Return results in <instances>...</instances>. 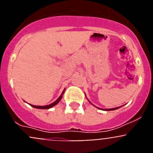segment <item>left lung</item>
<instances>
[{
    "mask_svg": "<svg viewBox=\"0 0 153 153\" xmlns=\"http://www.w3.org/2000/svg\"><path fill=\"white\" fill-rule=\"evenodd\" d=\"M88 101H89V100H88ZM89 102L91 104H92V103L90 102V101H89ZM92 105H93V104H92ZM93 106H95V105H93ZM121 106H118V107H115V108H112V109H101V108H99V107H96L98 108V109H102V110H105V111H110V110H115V109H118V108H120V107H121Z\"/></svg>",
    "mask_w": 153,
    "mask_h": 153,
    "instance_id": "obj_1",
    "label": "left lung"
}]
</instances>
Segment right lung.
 I'll return each instance as SVG.
<instances>
[{"mask_svg":"<svg viewBox=\"0 0 153 153\" xmlns=\"http://www.w3.org/2000/svg\"><path fill=\"white\" fill-rule=\"evenodd\" d=\"M64 91H65V89H64V91H63L62 93H61V95L59 96V98H58V99L56 100V101H54L53 103H52V104H49V105H46V106H35V105H32V104H30V106H32V107H34V108H37V109H50V108L53 107L54 106H55V105H56V104H58V103H59V101H61V98H62L63 95H64Z\"/></svg>","mask_w":153,"mask_h":153,"instance_id":"right-lung-1","label":"right lung"}]
</instances>
